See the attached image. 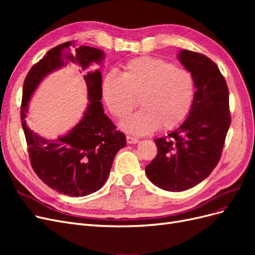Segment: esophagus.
<instances>
[{
    "instance_id": "esophagus-1",
    "label": "esophagus",
    "mask_w": 255,
    "mask_h": 255,
    "mask_svg": "<svg viewBox=\"0 0 255 255\" xmlns=\"http://www.w3.org/2000/svg\"><path fill=\"white\" fill-rule=\"evenodd\" d=\"M138 141V138H136V137H133V136H129V135H128L127 136V142L128 143H129V144H133V143H137Z\"/></svg>"
}]
</instances>
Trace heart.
Wrapping results in <instances>:
<instances>
[{"label":"heart","instance_id":"1","mask_svg":"<svg viewBox=\"0 0 255 255\" xmlns=\"http://www.w3.org/2000/svg\"><path fill=\"white\" fill-rule=\"evenodd\" d=\"M102 95L109 110L123 118L138 104L142 109L122 122L136 135L148 134L160 127L173 128L187 117L195 98V79L187 69L158 57L134 58L123 72L111 70L104 76Z\"/></svg>","mask_w":255,"mask_h":255}]
</instances>
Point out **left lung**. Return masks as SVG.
<instances>
[{
  "label": "left lung",
  "mask_w": 255,
  "mask_h": 255,
  "mask_svg": "<svg viewBox=\"0 0 255 255\" xmlns=\"http://www.w3.org/2000/svg\"><path fill=\"white\" fill-rule=\"evenodd\" d=\"M177 57L194 75V102L179 128L154 140L157 154L145 167L150 181L168 191L189 189L211 174L231 125L228 85L217 65L189 50H182Z\"/></svg>",
  "instance_id": "8db88e82"
}]
</instances>
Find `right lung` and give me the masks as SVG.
Listing matches in <instances>:
<instances>
[{"instance_id": "obj_1", "label": "right lung", "mask_w": 255, "mask_h": 255, "mask_svg": "<svg viewBox=\"0 0 255 255\" xmlns=\"http://www.w3.org/2000/svg\"><path fill=\"white\" fill-rule=\"evenodd\" d=\"M72 45L74 47L72 41L57 45L30 68L23 84L20 115L30 165L38 177L59 194L84 197L103 186L115 155L127 144L126 135L117 130L104 114L101 72L96 69L84 75L89 104L83 119L67 135L55 140L44 139L34 134L24 120L29 98L45 75L69 61L86 69L92 63L100 64L104 59L101 50L86 45L76 49V55L73 56L70 53Z\"/></svg>"}]
</instances>
